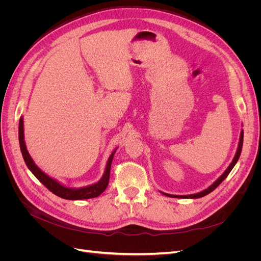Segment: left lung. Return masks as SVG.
Listing matches in <instances>:
<instances>
[{
    "label": "left lung",
    "mask_w": 261,
    "mask_h": 261,
    "mask_svg": "<svg viewBox=\"0 0 261 261\" xmlns=\"http://www.w3.org/2000/svg\"><path fill=\"white\" fill-rule=\"evenodd\" d=\"M243 139H244V130L242 129L241 136H240V141H239V146H238V150H236V153H235V155H234V158H233V161L231 162L230 165H228L227 169L224 171L223 174L221 175V176L215 181V183L211 184L208 188L203 189L202 192H199V193H197V194H193V195H170V194H165V193H162V192H161V193H162L163 195H165V196H168V197H174V198H192V199L200 198V197H203V196H206V195L210 194L211 192L215 191V189L226 178V176H227L228 174H230V172H231L232 169L234 168V165L236 164V162L239 161L241 152H242V148H243Z\"/></svg>",
    "instance_id": "left-lung-1"
}]
</instances>
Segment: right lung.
<instances>
[{
  "label": "right lung",
  "instance_id": "obj_1",
  "mask_svg": "<svg viewBox=\"0 0 261 261\" xmlns=\"http://www.w3.org/2000/svg\"><path fill=\"white\" fill-rule=\"evenodd\" d=\"M18 139H19V146H20V151L23 158V161H25L27 168L31 171V173L41 181V183L52 192L54 195H57L61 198L68 199V200H82V199H89L94 198V197H98L106 191L108 187L109 179H110V170H111V164L113 161V156L116 151V149L109 156L106 170L103 175L97 181V183L84 186V187H67L61 184L60 181L50 177L48 174L39 169L37 164L34 162L33 158L30 156L26 144H25V136H23V118L20 117L19 125H18Z\"/></svg>",
  "mask_w": 261,
  "mask_h": 261
}]
</instances>
